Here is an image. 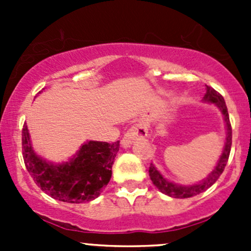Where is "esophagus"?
<instances>
[{
    "instance_id": "1",
    "label": "esophagus",
    "mask_w": 251,
    "mask_h": 251,
    "mask_svg": "<svg viewBox=\"0 0 251 251\" xmlns=\"http://www.w3.org/2000/svg\"><path fill=\"white\" fill-rule=\"evenodd\" d=\"M147 136H148V127H147L146 124H135V125L131 126L130 130L125 133L124 138L121 140V146H123L124 148H128V147H131V144L137 140V138L147 137Z\"/></svg>"
}]
</instances>
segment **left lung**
<instances>
[{
	"label": "left lung",
	"mask_w": 251,
	"mask_h": 251,
	"mask_svg": "<svg viewBox=\"0 0 251 251\" xmlns=\"http://www.w3.org/2000/svg\"><path fill=\"white\" fill-rule=\"evenodd\" d=\"M203 102L210 103V104H214L222 113L225 120V127H226V141H225V146L222 148V153L220 155L217 164L214 166L212 171L205 177L204 179H201L199 183L194 184H188V186H184V184H178L175 183L173 181H169L168 178L161 175L160 171L155 168L153 163L149 166V177H151V182L154 183V186L161 192V193L166 194V196L171 197V198H177V199H184V198H191V197L197 196V194L203 193L204 191H206L209 187H211L215 182L219 179V177L221 176V174L224 173L225 166H226L227 161H228L229 151H231V146H232V128H231V123H229V116L228 111H227L226 103H225L224 97L220 95L219 92L214 90V88L206 86V93L203 97Z\"/></svg>",
	"instance_id": "8db88e82"
}]
</instances>
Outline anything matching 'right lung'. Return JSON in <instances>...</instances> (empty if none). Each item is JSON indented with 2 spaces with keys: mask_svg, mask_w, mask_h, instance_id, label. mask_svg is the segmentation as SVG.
<instances>
[{
  "mask_svg": "<svg viewBox=\"0 0 251 251\" xmlns=\"http://www.w3.org/2000/svg\"><path fill=\"white\" fill-rule=\"evenodd\" d=\"M23 158L35 183L53 199L80 204L95 201L109 183L120 142L87 141L68 161L55 164L34 151L27 125L23 128Z\"/></svg>",
  "mask_w": 251,
  "mask_h": 251,
  "instance_id": "obj_1",
  "label": "right lung"
}]
</instances>
